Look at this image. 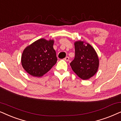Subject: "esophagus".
<instances>
[{"mask_svg":"<svg viewBox=\"0 0 121 121\" xmlns=\"http://www.w3.org/2000/svg\"><path fill=\"white\" fill-rule=\"evenodd\" d=\"M64 60L66 61H69V57H68V56H66L65 58H64Z\"/></svg>","mask_w":121,"mask_h":121,"instance_id":"34e87169","label":"esophagus"}]
</instances>
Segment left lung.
<instances>
[{"label":"left lung","instance_id":"1","mask_svg":"<svg viewBox=\"0 0 121 121\" xmlns=\"http://www.w3.org/2000/svg\"><path fill=\"white\" fill-rule=\"evenodd\" d=\"M75 58L70 63L73 72L82 80H87L97 71L99 57L95 49L90 44L83 45V41L75 43Z\"/></svg>","mask_w":121,"mask_h":121}]
</instances>
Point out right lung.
<instances>
[{
  "instance_id": "1",
  "label": "right lung",
  "mask_w": 121,
  "mask_h": 121,
  "mask_svg": "<svg viewBox=\"0 0 121 121\" xmlns=\"http://www.w3.org/2000/svg\"><path fill=\"white\" fill-rule=\"evenodd\" d=\"M53 45L54 40L40 39L26 48L22 56L24 70L38 77L47 73L57 60Z\"/></svg>"
}]
</instances>
